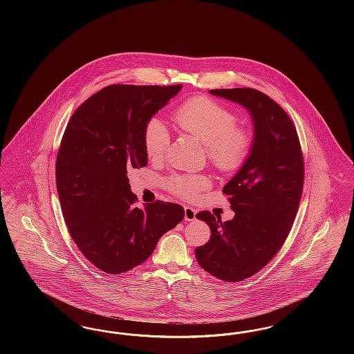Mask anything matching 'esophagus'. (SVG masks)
Returning <instances> with one entry per match:
<instances>
[{
	"mask_svg": "<svg viewBox=\"0 0 354 354\" xmlns=\"http://www.w3.org/2000/svg\"><path fill=\"white\" fill-rule=\"evenodd\" d=\"M196 219V209H194L192 207H185V220L187 221H192V220Z\"/></svg>",
	"mask_w": 354,
	"mask_h": 354,
	"instance_id": "34e87169",
	"label": "esophagus"
}]
</instances>
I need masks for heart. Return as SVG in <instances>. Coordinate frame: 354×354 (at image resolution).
<instances>
[{
    "label": "heart",
    "mask_w": 354,
    "mask_h": 354,
    "mask_svg": "<svg viewBox=\"0 0 354 354\" xmlns=\"http://www.w3.org/2000/svg\"><path fill=\"white\" fill-rule=\"evenodd\" d=\"M174 119L183 131L202 140L208 160L220 171L234 172L247 162L252 150V133L247 127L236 126L235 113L223 103L204 95L192 97L178 106ZM143 142L150 159L163 158L171 142L169 129L160 119H150ZM167 185L174 195L195 199L211 185V179L204 174H176L169 176Z\"/></svg>",
    "instance_id": "1"
}]
</instances>
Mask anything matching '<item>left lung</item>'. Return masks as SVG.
<instances>
[{"mask_svg": "<svg viewBox=\"0 0 354 354\" xmlns=\"http://www.w3.org/2000/svg\"><path fill=\"white\" fill-rule=\"evenodd\" d=\"M209 93L244 106L254 129L247 162L223 188L234 219L221 221L208 211L196 215L211 228L209 240L195 250L199 266L237 283L264 268L289 235L303 194V151L292 119L264 93L250 87Z\"/></svg>", "mask_w": 354, "mask_h": 354, "instance_id": "left-lung-1", "label": "left lung"}]
</instances>
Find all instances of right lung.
<instances>
[{
    "label": "right lung",
    "mask_w": 354,
    "mask_h": 354,
    "mask_svg": "<svg viewBox=\"0 0 354 354\" xmlns=\"http://www.w3.org/2000/svg\"><path fill=\"white\" fill-rule=\"evenodd\" d=\"M182 84L103 87L75 110L62 136L55 183L68 234L97 268L119 274L146 261L185 209L156 202L143 209L127 172L147 166L143 133Z\"/></svg>",
    "instance_id": "add662e5"
}]
</instances>
